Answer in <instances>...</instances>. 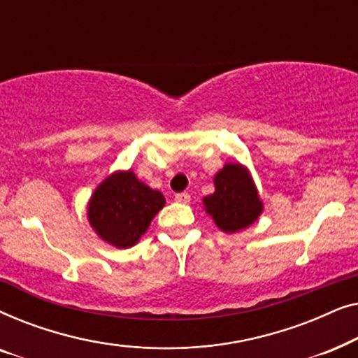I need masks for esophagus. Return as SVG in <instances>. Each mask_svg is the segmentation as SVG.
<instances>
[{"label": "esophagus", "instance_id": "esophagus-1", "mask_svg": "<svg viewBox=\"0 0 358 358\" xmlns=\"http://www.w3.org/2000/svg\"><path fill=\"white\" fill-rule=\"evenodd\" d=\"M176 202H180V203H189L190 202V195L187 192H180V194H176Z\"/></svg>", "mask_w": 358, "mask_h": 358}]
</instances>
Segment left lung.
<instances>
[{"mask_svg": "<svg viewBox=\"0 0 358 358\" xmlns=\"http://www.w3.org/2000/svg\"><path fill=\"white\" fill-rule=\"evenodd\" d=\"M215 192L203 199L205 212L224 233H238L262 213L264 205L249 171L239 163H227L213 178Z\"/></svg>", "mask_w": 358, "mask_h": 358, "instance_id": "8db88e82", "label": "left lung"}]
</instances>
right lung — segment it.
I'll use <instances>...</instances> for the list:
<instances>
[{
  "instance_id": "right-lung-1",
  "label": "right lung",
  "mask_w": 358,
  "mask_h": 358,
  "mask_svg": "<svg viewBox=\"0 0 358 358\" xmlns=\"http://www.w3.org/2000/svg\"><path fill=\"white\" fill-rule=\"evenodd\" d=\"M164 203V195L136 179L134 171H115L91 195L87 220L102 241L127 249L138 243Z\"/></svg>"
}]
</instances>
